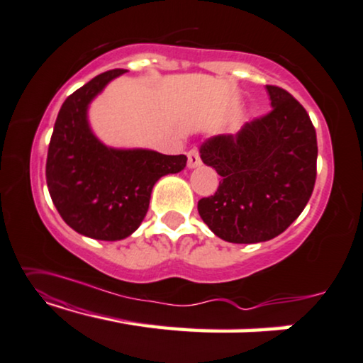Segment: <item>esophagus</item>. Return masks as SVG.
I'll use <instances>...</instances> for the list:
<instances>
[{"instance_id": "34e87169", "label": "esophagus", "mask_w": 363, "mask_h": 363, "mask_svg": "<svg viewBox=\"0 0 363 363\" xmlns=\"http://www.w3.org/2000/svg\"><path fill=\"white\" fill-rule=\"evenodd\" d=\"M202 164V160H200V153L197 148H192L187 153V167L189 169H194V167H199Z\"/></svg>"}]
</instances>
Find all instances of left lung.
I'll return each mask as SVG.
<instances>
[{
    "label": "left lung",
    "instance_id": "obj_1",
    "mask_svg": "<svg viewBox=\"0 0 363 363\" xmlns=\"http://www.w3.org/2000/svg\"><path fill=\"white\" fill-rule=\"evenodd\" d=\"M267 116L236 135H216L200 148L203 164L223 177L197 210L213 235L236 245L269 241L306 207L316 181V132L285 89L266 86Z\"/></svg>",
    "mask_w": 363,
    "mask_h": 363
}]
</instances>
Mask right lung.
Wrapping results in <instances>:
<instances>
[{"label":"right lung","instance_id":"right-lung-1","mask_svg":"<svg viewBox=\"0 0 363 363\" xmlns=\"http://www.w3.org/2000/svg\"><path fill=\"white\" fill-rule=\"evenodd\" d=\"M127 69L97 74L63 102L48 145L47 186L52 202L69 228L99 241L133 233L150 207L160 177L177 174L186 155L169 156L148 148H113L96 137L89 106L112 79Z\"/></svg>","mask_w":363,"mask_h":363}]
</instances>
